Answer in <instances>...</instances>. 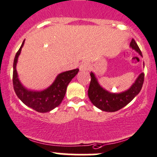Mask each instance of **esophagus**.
<instances>
[{
  "instance_id": "34e87169",
  "label": "esophagus",
  "mask_w": 157,
  "mask_h": 157,
  "mask_svg": "<svg viewBox=\"0 0 157 157\" xmlns=\"http://www.w3.org/2000/svg\"><path fill=\"white\" fill-rule=\"evenodd\" d=\"M79 69L82 72H85V71H88L89 69V65L87 63H83L80 65L79 66Z\"/></svg>"
}]
</instances>
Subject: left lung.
Listing matches in <instances>:
<instances>
[{
    "label": "left lung",
    "mask_w": 157,
    "mask_h": 157,
    "mask_svg": "<svg viewBox=\"0 0 157 157\" xmlns=\"http://www.w3.org/2000/svg\"><path fill=\"white\" fill-rule=\"evenodd\" d=\"M130 47L143 57L142 52L133 39L130 43ZM90 75L91 82L88 91V98L94 106L107 112L117 111L129 104L140 93L144 81V73L142 72L128 90L121 93H112L101 86L93 72H91Z\"/></svg>",
    "instance_id": "8db88e82"
}]
</instances>
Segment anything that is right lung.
<instances>
[{
  "mask_svg": "<svg viewBox=\"0 0 157 157\" xmlns=\"http://www.w3.org/2000/svg\"><path fill=\"white\" fill-rule=\"evenodd\" d=\"M24 41L25 40L16 53L13 60V85L15 93L21 101L29 108L40 113L49 112L58 107L63 101L68 85L78 74L79 69H72L59 74L52 85L43 91H32L27 89L21 84L16 69L18 57L24 46Z\"/></svg>",
  "mask_w": 157,
  "mask_h": 157,
  "instance_id": "1",
  "label": "right lung"
}]
</instances>
